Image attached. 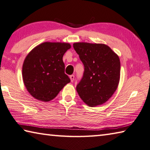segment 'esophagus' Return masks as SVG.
<instances>
[{"label": "esophagus", "mask_w": 150, "mask_h": 150, "mask_svg": "<svg viewBox=\"0 0 150 150\" xmlns=\"http://www.w3.org/2000/svg\"><path fill=\"white\" fill-rule=\"evenodd\" d=\"M69 78L71 79V82H73V81H74V79H75V76L73 75H70Z\"/></svg>", "instance_id": "34e87169"}]
</instances>
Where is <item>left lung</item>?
<instances>
[{
  "instance_id": "8db88e82",
  "label": "left lung",
  "mask_w": 150,
  "mask_h": 150,
  "mask_svg": "<svg viewBox=\"0 0 150 150\" xmlns=\"http://www.w3.org/2000/svg\"><path fill=\"white\" fill-rule=\"evenodd\" d=\"M73 47L84 65L85 71L76 87L80 98L88 106L103 105L118 87L120 62L108 45L77 42Z\"/></svg>"
}]
</instances>
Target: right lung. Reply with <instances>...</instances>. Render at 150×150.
<instances>
[{
  "label": "right lung",
  "mask_w": 150,
  "mask_h": 150,
  "mask_svg": "<svg viewBox=\"0 0 150 150\" xmlns=\"http://www.w3.org/2000/svg\"><path fill=\"white\" fill-rule=\"evenodd\" d=\"M70 48L68 43L44 42L28 54L22 66V77L33 97L48 102L70 82L63 62V55Z\"/></svg>",
  "instance_id": "1"
}]
</instances>
